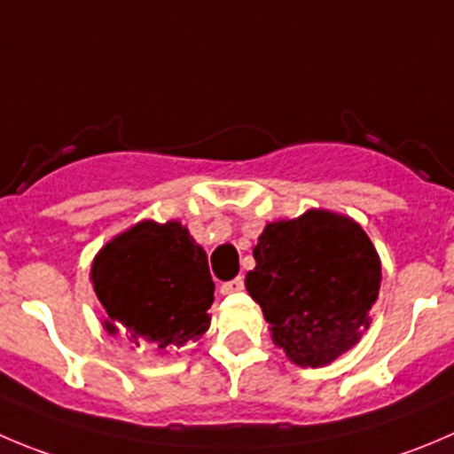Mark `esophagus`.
<instances>
[{
	"instance_id": "esophagus-1",
	"label": "esophagus",
	"mask_w": 454,
	"mask_h": 454,
	"mask_svg": "<svg viewBox=\"0 0 454 454\" xmlns=\"http://www.w3.org/2000/svg\"><path fill=\"white\" fill-rule=\"evenodd\" d=\"M243 289H245V280L239 276V278L230 280V283L220 285V294H224V296L236 294V292H243Z\"/></svg>"
}]
</instances>
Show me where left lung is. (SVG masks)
I'll list each match as a JSON object with an SVG mask.
<instances>
[{"mask_svg":"<svg viewBox=\"0 0 454 454\" xmlns=\"http://www.w3.org/2000/svg\"><path fill=\"white\" fill-rule=\"evenodd\" d=\"M245 278L271 340L301 368H323L359 343L381 287V258L359 223L327 209L267 223Z\"/></svg>","mask_w":454,"mask_h":454,"instance_id":"8db88e82","label":"left lung"}]
</instances>
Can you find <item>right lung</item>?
Instances as JSON below:
<instances>
[{
  "mask_svg": "<svg viewBox=\"0 0 454 454\" xmlns=\"http://www.w3.org/2000/svg\"><path fill=\"white\" fill-rule=\"evenodd\" d=\"M90 283L102 327L131 349L169 356L209 330L214 280L207 254L180 220H140L102 245Z\"/></svg>",
  "mask_w": 454,
  "mask_h": 454,
  "instance_id": "add662e5",
  "label": "right lung"
}]
</instances>
